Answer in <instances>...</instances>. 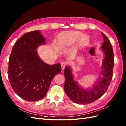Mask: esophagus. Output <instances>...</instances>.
Returning <instances> with one entry per match:
<instances>
[{
	"label": "esophagus",
	"mask_w": 126,
	"mask_h": 126,
	"mask_svg": "<svg viewBox=\"0 0 126 126\" xmlns=\"http://www.w3.org/2000/svg\"><path fill=\"white\" fill-rule=\"evenodd\" d=\"M67 63L65 62H63L62 63H61V67H62V69L64 70V68L66 66Z\"/></svg>",
	"instance_id": "34e87169"
}]
</instances>
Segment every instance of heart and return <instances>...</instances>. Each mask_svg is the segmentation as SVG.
Masks as SVG:
<instances>
[{
	"label": "heart",
	"instance_id": "heart-1",
	"mask_svg": "<svg viewBox=\"0 0 126 126\" xmlns=\"http://www.w3.org/2000/svg\"><path fill=\"white\" fill-rule=\"evenodd\" d=\"M82 36V34L77 32H72L65 35L63 37V42L65 44H70L77 41ZM90 42L89 37L87 35H84L80 39L81 45L86 46Z\"/></svg>",
	"mask_w": 126,
	"mask_h": 126
}]
</instances>
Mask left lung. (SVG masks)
Instances as JSON below:
<instances>
[{
  "label": "left lung",
  "instance_id": "obj_1",
  "mask_svg": "<svg viewBox=\"0 0 126 126\" xmlns=\"http://www.w3.org/2000/svg\"><path fill=\"white\" fill-rule=\"evenodd\" d=\"M104 42L101 49L105 53V57L102 63V72L99 78L92 89H84L78 85L72 74L70 66H66L64 69L65 76L64 91L70 99L74 102L78 104H89L99 99L106 92L112 79L114 66L113 52L112 45L106 36L102 33Z\"/></svg>",
  "mask_w": 126,
  "mask_h": 126
}]
</instances>
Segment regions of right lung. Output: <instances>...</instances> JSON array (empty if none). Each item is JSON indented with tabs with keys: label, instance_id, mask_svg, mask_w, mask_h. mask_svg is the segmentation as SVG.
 Returning <instances> with one entry per match:
<instances>
[{
	"label": "right lung",
	"instance_id": "obj_1",
	"mask_svg": "<svg viewBox=\"0 0 126 126\" xmlns=\"http://www.w3.org/2000/svg\"><path fill=\"white\" fill-rule=\"evenodd\" d=\"M44 44L45 39L39 31L28 32L15 43L10 55V84L17 95L29 101L44 98L52 79L62 70L60 63L49 65L39 58L36 49Z\"/></svg>",
	"mask_w": 126,
	"mask_h": 126
}]
</instances>
